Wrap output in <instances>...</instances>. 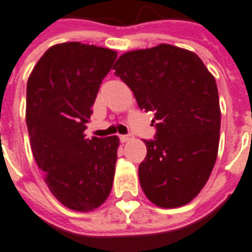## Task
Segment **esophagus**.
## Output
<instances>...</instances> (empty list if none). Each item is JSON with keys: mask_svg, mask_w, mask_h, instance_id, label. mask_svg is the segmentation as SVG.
Listing matches in <instances>:
<instances>
[{"mask_svg": "<svg viewBox=\"0 0 252 252\" xmlns=\"http://www.w3.org/2000/svg\"><path fill=\"white\" fill-rule=\"evenodd\" d=\"M120 140L122 143L128 142V140H131V135H120Z\"/></svg>", "mask_w": 252, "mask_h": 252, "instance_id": "esophagus-1", "label": "esophagus"}]
</instances>
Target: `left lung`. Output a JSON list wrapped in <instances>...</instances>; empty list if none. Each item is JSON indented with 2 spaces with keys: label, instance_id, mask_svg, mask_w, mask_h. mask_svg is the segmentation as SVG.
Masks as SVG:
<instances>
[{
  "label": "left lung",
  "instance_id": "8db88e82",
  "mask_svg": "<svg viewBox=\"0 0 252 252\" xmlns=\"http://www.w3.org/2000/svg\"><path fill=\"white\" fill-rule=\"evenodd\" d=\"M138 106L154 112V140H144L139 165L144 194L161 208H177L200 192L215 166L221 112L216 80L187 49L160 44L122 54L113 66Z\"/></svg>",
  "mask_w": 252,
  "mask_h": 252
}]
</instances>
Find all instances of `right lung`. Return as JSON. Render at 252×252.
<instances>
[{"label": "right lung", "mask_w": 252, "mask_h": 252, "mask_svg": "<svg viewBox=\"0 0 252 252\" xmlns=\"http://www.w3.org/2000/svg\"><path fill=\"white\" fill-rule=\"evenodd\" d=\"M117 52L82 43L50 46L27 82L26 122L46 186L63 206L78 212L97 208L109 196L118 136L87 139L98 88Z\"/></svg>", "instance_id": "right-lung-1"}]
</instances>
